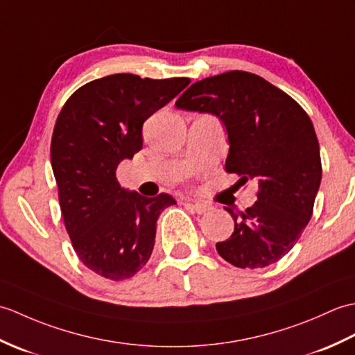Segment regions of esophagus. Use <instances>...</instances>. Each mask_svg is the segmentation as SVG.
Listing matches in <instances>:
<instances>
[{"instance_id":"1","label":"esophagus","mask_w":355,"mask_h":355,"mask_svg":"<svg viewBox=\"0 0 355 355\" xmlns=\"http://www.w3.org/2000/svg\"><path fill=\"white\" fill-rule=\"evenodd\" d=\"M185 207H187L188 209L198 212V214H203V212H207V211L209 209V205H207V203H199V202H187Z\"/></svg>"}]
</instances>
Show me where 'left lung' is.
<instances>
[{
	"instance_id": "1",
	"label": "left lung",
	"mask_w": 355,
	"mask_h": 355,
	"mask_svg": "<svg viewBox=\"0 0 355 355\" xmlns=\"http://www.w3.org/2000/svg\"><path fill=\"white\" fill-rule=\"evenodd\" d=\"M178 109L208 112L223 121L230 153L225 168L239 182L255 180L257 202L216 244L240 269L270 266L288 254L310 222L322 179L319 141L310 116L288 94L246 71H227L193 83Z\"/></svg>"
}]
</instances>
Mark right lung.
Here are the masks:
<instances>
[{
	"mask_svg": "<svg viewBox=\"0 0 355 355\" xmlns=\"http://www.w3.org/2000/svg\"><path fill=\"white\" fill-rule=\"evenodd\" d=\"M188 85L187 77L106 76L78 88L58 116L50 153L67 232L80 261L106 279L132 278L146 266L157 217L176 203L165 193L124 190L116 167L143 148L147 118Z\"/></svg>",
	"mask_w": 355,
	"mask_h": 355,
	"instance_id": "obj_1",
	"label": "right lung"
}]
</instances>
